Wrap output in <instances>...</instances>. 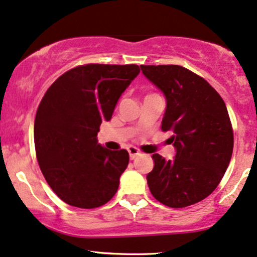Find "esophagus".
<instances>
[{
	"label": "esophagus",
	"instance_id": "esophagus-1",
	"mask_svg": "<svg viewBox=\"0 0 257 257\" xmlns=\"http://www.w3.org/2000/svg\"><path fill=\"white\" fill-rule=\"evenodd\" d=\"M127 151H128L130 158H131V160H135V158L139 155V150H138L137 148H135V147H130L127 149Z\"/></svg>",
	"mask_w": 257,
	"mask_h": 257
}]
</instances>
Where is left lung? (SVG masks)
I'll return each instance as SVG.
<instances>
[{"label":"left lung","mask_w":257,"mask_h":257,"mask_svg":"<svg viewBox=\"0 0 257 257\" xmlns=\"http://www.w3.org/2000/svg\"><path fill=\"white\" fill-rule=\"evenodd\" d=\"M142 72L167 100L162 131L175 157L153 155L147 175L151 194L163 205L186 207L207 198L223 179L233 149L225 102L207 81L180 65H141Z\"/></svg>","instance_id":"obj_1"}]
</instances>
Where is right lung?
Wrapping results in <instances>:
<instances>
[{
	"label": "right lung",
	"instance_id": "add662e5",
	"mask_svg": "<svg viewBox=\"0 0 257 257\" xmlns=\"http://www.w3.org/2000/svg\"><path fill=\"white\" fill-rule=\"evenodd\" d=\"M139 72L135 64L77 66L57 78L44 95L34 120L38 163L66 204L99 207L118 191L128 153L102 147L96 136Z\"/></svg>",
	"mask_w": 257,
	"mask_h": 257
}]
</instances>
